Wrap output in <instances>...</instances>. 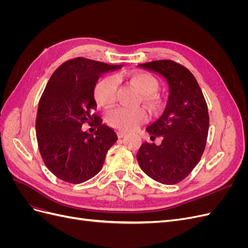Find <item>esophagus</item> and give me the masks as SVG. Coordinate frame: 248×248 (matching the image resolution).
Wrapping results in <instances>:
<instances>
[{"mask_svg":"<svg viewBox=\"0 0 248 248\" xmlns=\"http://www.w3.org/2000/svg\"><path fill=\"white\" fill-rule=\"evenodd\" d=\"M127 134V132H125V131H123V130H119L118 131V137L120 138V139H122V138H124L125 136Z\"/></svg>","mask_w":248,"mask_h":248,"instance_id":"1","label":"esophagus"}]
</instances>
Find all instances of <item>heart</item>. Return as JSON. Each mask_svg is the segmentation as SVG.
I'll return each mask as SVG.
<instances>
[{
  "label": "heart",
  "instance_id": "obj_1",
  "mask_svg": "<svg viewBox=\"0 0 248 248\" xmlns=\"http://www.w3.org/2000/svg\"><path fill=\"white\" fill-rule=\"evenodd\" d=\"M127 78L142 95V99L150 104H154L152 94L157 90V80L149 73L131 72ZM118 80L115 76H106L100 78L95 86V98L103 107H110L114 104L117 97ZM149 118L148 111L141 107L128 108L117 107L108 111V123L120 130H132L139 125L146 122Z\"/></svg>",
  "mask_w": 248,
  "mask_h": 248
}]
</instances>
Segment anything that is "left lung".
<instances>
[{"label":"left lung","instance_id":"1","mask_svg":"<svg viewBox=\"0 0 248 248\" xmlns=\"http://www.w3.org/2000/svg\"><path fill=\"white\" fill-rule=\"evenodd\" d=\"M140 67L166 79L169 96L162 116L146 129L151 138L162 137L161 144L145 141L137 158L150 178L176 184L190 174L204 153L209 130L207 103L196 78L184 66L159 60Z\"/></svg>","mask_w":248,"mask_h":248}]
</instances>
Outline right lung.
<instances>
[{
	"mask_svg": "<svg viewBox=\"0 0 248 248\" xmlns=\"http://www.w3.org/2000/svg\"><path fill=\"white\" fill-rule=\"evenodd\" d=\"M120 67L82 58L69 60L52 73L44 89L36 116L37 141L47 169L65 182L78 184L98 174L118 140L93 112L97 80ZM86 122L96 125L94 135L82 129Z\"/></svg>",
	"mask_w": 248,
	"mask_h": 248,
	"instance_id": "1",
	"label": "right lung"
}]
</instances>
